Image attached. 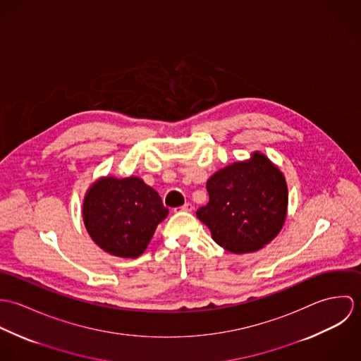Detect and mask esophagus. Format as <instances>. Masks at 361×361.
<instances>
[{
	"label": "esophagus",
	"instance_id": "esophagus-1",
	"mask_svg": "<svg viewBox=\"0 0 361 361\" xmlns=\"http://www.w3.org/2000/svg\"><path fill=\"white\" fill-rule=\"evenodd\" d=\"M178 211H185V212H190V211H193V206H192L190 203H186V204H183V206L179 207V208H178Z\"/></svg>",
	"mask_w": 361,
	"mask_h": 361
}]
</instances>
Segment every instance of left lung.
Listing matches in <instances>:
<instances>
[{"mask_svg": "<svg viewBox=\"0 0 361 361\" xmlns=\"http://www.w3.org/2000/svg\"><path fill=\"white\" fill-rule=\"evenodd\" d=\"M209 202L196 211L212 239L228 252L259 250L282 229L288 186L282 172L259 153L214 173L207 182Z\"/></svg>", "mask_w": 361, "mask_h": 361, "instance_id": "1", "label": "left lung"}]
</instances>
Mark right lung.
<instances>
[{"mask_svg": "<svg viewBox=\"0 0 361 361\" xmlns=\"http://www.w3.org/2000/svg\"><path fill=\"white\" fill-rule=\"evenodd\" d=\"M166 215L158 193L135 176L97 180L83 203L89 235L104 252L118 257H139Z\"/></svg>", "mask_w": 361, "mask_h": 361, "instance_id": "1", "label": "right lung"}]
</instances>
